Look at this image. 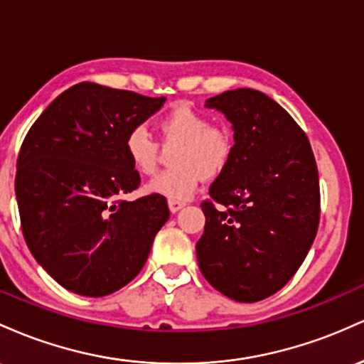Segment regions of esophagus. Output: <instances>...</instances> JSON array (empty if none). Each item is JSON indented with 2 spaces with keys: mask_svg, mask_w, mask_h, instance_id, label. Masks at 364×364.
<instances>
[{
  "mask_svg": "<svg viewBox=\"0 0 364 364\" xmlns=\"http://www.w3.org/2000/svg\"><path fill=\"white\" fill-rule=\"evenodd\" d=\"M183 206H186V203L183 201H173V199H170L168 201V208L171 213H177V211H181Z\"/></svg>",
  "mask_w": 364,
  "mask_h": 364,
  "instance_id": "obj_1",
  "label": "esophagus"
}]
</instances>
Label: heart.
<instances>
[{
  "label": "heart",
  "instance_id": "1",
  "mask_svg": "<svg viewBox=\"0 0 364 364\" xmlns=\"http://www.w3.org/2000/svg\"><path fill=\"white\" fill-rule=\"evenodd\" d=\"M163 142H181L173 156L175 168L148 183V193L173 201H187L203 178H215L227 168L234 151L230 132L215 127L210 117L191 106H177L160 120ZM125 153L141 175L158 168L160 148L144 125H136L125 136Z\"/></svg>",
  "mask_w": 364,
  "mask_h": 364
}]
</instances>
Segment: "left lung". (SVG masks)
Masks as SVG:
<instances>
[{"instance_id":"1","label":"left lung","mask_w":364,"mask_h":364,"mask_svg":"<svg viewBox=\"0 0 364 364\" xmlns=\"http://www.w3.org/2000/svg\"><path fill=\"white\" fill-rule=\"evenodd\" d=\"M234 130L227 168L201 204L199 270L239 303L280 291L299 270L320 222V182L308 137L267 94L234 89L206 100Z\"/></svg>"}]
</instances>
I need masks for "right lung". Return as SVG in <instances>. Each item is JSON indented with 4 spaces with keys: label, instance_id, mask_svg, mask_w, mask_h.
<instances>
[{
    "label": "right lung",
    "instance_id": "1",
    "mask_svg": "<svg viewBox=\"0 0 364 364\" xmlns=\"http://www.w3.org/2000/svg\"><path fill=\"white\" fill-rule=\"evenodd\" d=\"M165 97L80 82L34 122L20 148L15 194L36 261L67 291L103 297L144 267L170 216L166 199L118 196L141 183L125 136Z\"/></svg>",
    "mask_w": 364,
    "mask_h": 364
}]
</instances>
